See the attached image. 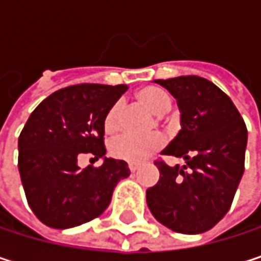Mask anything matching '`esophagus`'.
<instances>
[{"label":"esophagus","mask_w":261,"mask_h":261,"mask_svg":"<svg viewBox=\"0 0 261 261\" xmlns=\"http://www.w3.org/2000/svg\"><path fill=\"white\" fill-rule=\"evenodd\" d=\"M128 168H130L131 172H136V171H137V168H139V165H136V163H130V165H128Z\"/></svg>","instance_id":"34e87169"}]
</instances>
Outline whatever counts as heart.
I'll return each mask as SVG.
<instances>
[{
    "label": "heart",
    "mask_w": 261,
    "mask_h": 261,
    "mask_svg": "<svg viewBox=\"0 0 261 261\" xmlns=\"http://www.w3.org/2000/svg\"><path fill=\"white\" fill-rule=\"evenodd\" d=\"M136 98L157 116L168 113L172 107L171 95L157 86L142 87L136 93ZM121 121H122V104L118 101L109 109L104 118V128L107 133H115L121 128ZM163 145H165V137L159 133L149 136L121 134L110 142L109 151L118 160L139 163L145 160L148 155H151L152 152L159 151Z\"/></svg>",
    "instance_id": "b5f03b06"
}]
</instances>
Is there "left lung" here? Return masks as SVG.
I'll return each mask as SVG.
<instances>
[{"mask_svg":"<svg viewBox=\"0 0 261 261\" xmlns=\"http://www.w3.org/2000/svg\"><path fill=\"white\" fill-rule=\"evenodd\" d=\"M177 99L181 130L162 151L184 165H155L160 178L146 190L154 218L182 234L213 228L230 210L245 171L246 125L233 101L212 81L186 75L155 80Z\"/></svg>","mask_w":261,"mask_h":261,"instance_id":"1","label":"left lung"}]
</instances>
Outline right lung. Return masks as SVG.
<instances>
[{"label":"right lung","mask_w":261,"mask_h":261,"mask_svg":"<svg viewBox=\"0 0 261 261\" xmlns=\"http://www.w3.org/2000/svg\"><path fill=\"white\" fill-rule=\"evenodd\" d=\"M125 90V84L63 87L30 115L18 140V168L28 205L45 225L65 230L98 218L130 175L124 160L104 157V118ZM86 153L105 163L81 170L78 159Z\"/></svg>","instance_id":"1"}]
</instances>
